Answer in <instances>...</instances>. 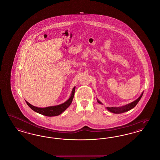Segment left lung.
I'll list each match as a JSON object with an SVG mask.
<instances>
[{
    "label": "left lung",
    "mask_w": 160,
    "mask_h": 160,
    "mask_svg": "<svg viewBox=\"0 0 160 160\" xmlns=\"http://www.w3.org/2000/svg\"><path fill=\"white\" fill-rule=\"evenodd\" d=\"M142 95H143V93L141 94V95L139 96V98L138 99H136V101H134V102L130 103L128 104V105H126L124 106H122V107H107V108L110 112L115 113V114H120V113H122V112H126V111L130 110L131 109L134 108V107L137 105L138 102L140 101ZM98 102L99 103L101 104L102 103L99 101H98Z\"/></svg>",
    "instance_id": "1"
}]
</instances>
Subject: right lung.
<instances>
[{
	"label": "right lung",
	"mask_w": 160,
	"mask_h": 160,
	"mask_svg": "<svg viewBox=\"0 0 160 160\" xmlns=\"http://www.w3.org/2000/svg\"><path fill=\"white\" fill-rule=\"evenodd\" d=\"M74 92H75V87L72 90V93H71L70 98L65 102L59 105H57V106H52V107H46V108H38V107H34L32 105H31L30 103H29L26 101V102L27 104L28 105V106L30 108L38 114L46 115V116H48V117L57 116V115L61 114V113H62L70 105L71 103L72 102V101L73 99V98H74Z\"/></svg>",
	"instance_id": "obj_1"
}]
</instances>
